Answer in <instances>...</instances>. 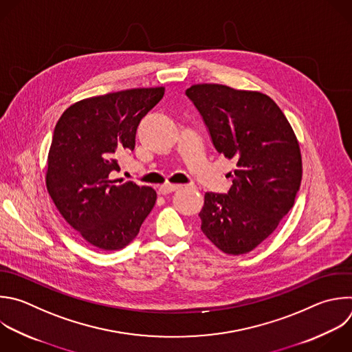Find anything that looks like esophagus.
<instances>
[{"label":"esophagus","mask_w":352,"mask_h":352,"mask_svg":"<svg viewBox=\"0 0 352 352\" xmlns=\"http://www.w3.org/2000/svg\"><path fill=\"white\" fill-rule=\"evenodd\" d=\"M179 188H182L181 185H173V184H166V185H163V186H160L159 188V193L160 195H170V193H173V192H175V190H178Z\"/></svg>","instance_id":"obj_1"}]
</instances>
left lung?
Segmentation results:
<instances>
[{"mask_svg":"<svg viewBox=\"0 0 352 352\" xmlns=\"http://www.w3.org/2000/svg\"><path fill=\"white\" fill-rule=\"evenodd\" d=\"M218 153L236 170L228 193L204 195L201 230L221 252L246 254L290 211L301 185L300 145L286 116L265 94L221 84L185 91Z\"/></svg>","mask_w":352,"mask_h":352,"instance_id":"8db88e82","label":"left lung"}]
</instances>
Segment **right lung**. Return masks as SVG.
<instances>
[{
  "instance_id": "obj_1",
  "label": "right lung",
  "mask_w": 352,
  "mask_h": 352,
  "mask_svg": "<svg viewBox=\"0 0 352 352\" xmlns=\"http://www.w3.org/2000/svg\"><path fill=\"white\" fill-rule=\"evenodd\" d=\"M164 88H134L92 96L67 107L48 153L47 189L66 222L92 246L120 250L134 241L157 195L133 181L116 184L119 159L135 148L141 120Z\"/></svg>"
}]
</instances>
